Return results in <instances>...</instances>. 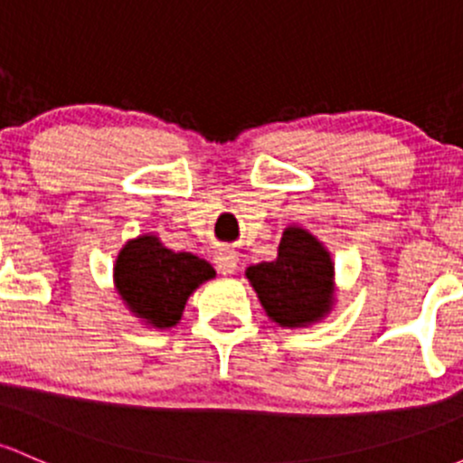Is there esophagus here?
Wrapping results in <instances>:
<instances>
[{
  "mask_svg": "<svg viewBox=\"0 0 463 463\" xmlns=\"http://www.w3.org/2000/svg\"><path fill=\"white\" fill-rule=\"evenodd\" d=\"M240 264V255L232 248H219L215 252V266L222 275H232Z\"/></svg>",
  "mask_w": 463,
  "mask_h": 463,
  "instance_id": "1",
  "label": "esophagus"
}]
</instances>
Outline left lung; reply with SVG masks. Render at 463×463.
Listing matches in <instances>:
<instances>
[{"label": "left lung", "instance_id": "left-lung-1", "mask_svg": "<svg viewBox=\"0 0 463 463\" xmlns=\"http://www.w3.org/2000/svg\"><path fill=\"white\" fill-rule=\"evenodd\" d=\"M261 308L281 328H308L335 308V261L313 232L288 226L272 261L248 266Z\"/></svg>", "mask_w": 463, "mask_h": 463}]
</instances>
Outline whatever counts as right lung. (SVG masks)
<instances>
[{
	"label": "right lung",
	"instance_id": "1",
	"mask_svg": "<svg viewBox=\"0 0 463 463\" xmlns=\"http://www.w3.org/2000/svg\"><path fill=\"white\" fill-rule=\"evenodd\" d=\"M215 269L193 252H175L157 235L128 240L113 266L115 293L144 326L168 330L179 324L186 301Z\"/></svg>",
	"mask_w": 463,
	"mask_h": 463
}]
</instances>
